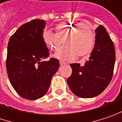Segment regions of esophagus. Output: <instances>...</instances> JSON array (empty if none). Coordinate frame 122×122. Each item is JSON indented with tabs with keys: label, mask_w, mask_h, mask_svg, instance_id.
Listing matches in <instances>:
<instances>
[{
	"label": "esophagus",
	"mask_w": 122,
	"mask_h": 122,
	"mask_svg": "<svg viewBox=\"0 0 122 122\" xmlns=\"http://www.w3.org/2000/svg\"><path fill=\"white\" fill-rule=\"evenodd\" d=\"M65 62L62 61V60H60V65H65Z\"/></svg>",
	"instance_id": "obj_1"
}]
</instances>
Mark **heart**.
<instances>
[{
    "label": "heart",
    "instance_id": "heart-1",
    "mask_svg": "<svg viewBox=\"0 0 122 122\" xmlns=\"http://www.w3.org/2000/svg\"><path fill=\"white\" fill-rule=\"evenodd\" d=\"M42 39L49 49L56 51L64 42L55 56L66 60H72L76 57L89 55L94 47L95 34L90 25L81 22L65 21L56 26V33L46 30Z\"/></svg>",
    "mask_w": 122,
    "mask_h": 122
}]
</instances>
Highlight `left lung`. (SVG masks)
Segmentation results:
<instances>
[{"label": "left lung", "instance_id": "1", "mask_svg": "<svg viewBox=\"0 0 122 122\" xmlns=\"http://www.w3.org/2000/svg\"><path fill=\"white\" fill-rule=\"evenodd\" d=\"M94 47L85 65L70 64L72 74L67 79L71 92L81 98H92L100 94L110 83L115 62V49L106 29H96Z\"/></svg>", "mask_w": 122, "mask_h": 122}]
</instances>
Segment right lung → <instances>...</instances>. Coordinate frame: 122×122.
Masks as SVG:
<instances>
[{"instance_id":"obj_1","label":"right lung","mask_w":122,"mask_h":122,"mask_svg":"<svg viewBox=\"0 0 122 122\" xmlns=\"http://www.w3.org/2000/svg\"><path fill=\"white\" fill-rule=\"evenodd\" d=\"M45 21L34 19L20 26L7 45L6 68L9 80L21 97L36 100L48 91L53 76L60 66L59 60L49 56L42 39Z\"/></svg>"}]
</instances>
